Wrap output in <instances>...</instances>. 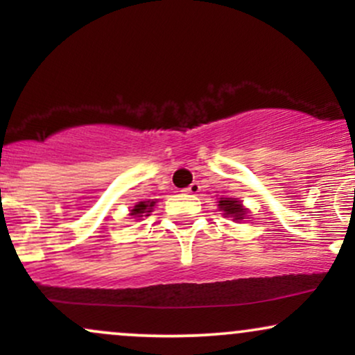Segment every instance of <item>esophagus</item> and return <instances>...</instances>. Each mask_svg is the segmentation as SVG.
<instances>
[{"mask_svg": "<svg viewBox=\"0 0 355 355\" xmlns=\"http://www.w3.org/2000/svg\"><path fill=\"white\" fill-rule=\"evenodd\" d=\"M200 189H202L200 183L193 182V183H191V185L189 187V189H187V191H189V193H191V195H197L198 191H200Z\"/></svg>", "mask_w": 355, "mask_h": 355, "instance_id": "esophagus-1", "label": "esophagus"}]
</instances>
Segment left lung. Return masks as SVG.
Wrapping results in <instances>:
<instances>
[{
	"label": "left lung",
	"mask_w": 355,
	"mask_h": 355,
	"mask_svg": "<svg viewBox=\"0 0 355 355\" xmlns=\"http://www.w3.org/2000/svg\"><path fill=\"white\" fill-rule=\"evenodd\" d=\"M218 210L223 211V217H230L232 220H237V222L248 217V209L243 207V203L239 198H220Z\"/></svg>",
	"instance_id": "left-lung-1"
}]
</instances>
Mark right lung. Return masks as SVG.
<instances>
[{
  "instance_id": "right-lung-1",
  "label": "right lung",
  "mask_w": 355,
  "mask_h": 355,
  "mask_svg": "<svg viewBox=\"0 0 355 355\" xmlns=\"http://www.w3.org/2000/svg\"><path fill=\"white\" fill-rule=\"evenodd\" d=\"M155 200H144V202H138L132 210H130L128 215H132V218L141 220V217H148L155 209Z\"/></svg>"
}]
</instances>
